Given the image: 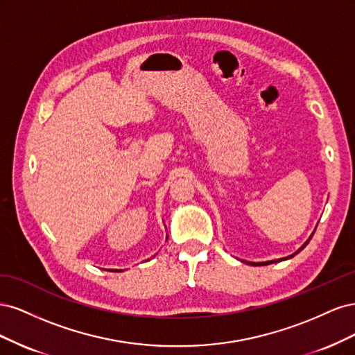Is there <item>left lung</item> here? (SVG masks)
<instances>
[{"mask_svg": "<svg viewBox=\"0 0 355 355\" xmlns=\"http://www.w3.org/2000/svg\"><path fill=\"white\" fill-rule=\"evenodd\" d=\"M309 240H311V239H309ZM309 240H308V241H306V243H305L302 247H300V249H299L296 253H299L300 250L305 249V245L309 243ZM296 253H295V254H296ZM292 256H293V254H292ZM292 256H288V257H292ZM286 259H287V257H286ZM272 262H278V261H271V262H259V263H254V262H247V263H249V265H268V263H272Z\"/></svg>", "mask_w": 355, "mask_h": 355, "instance_id": "left-lung-1", "label": "left lung"}]
</instances>
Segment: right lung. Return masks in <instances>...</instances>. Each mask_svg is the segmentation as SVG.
Listing matches in <instances>:
<instances>
[{"label":"right lung","instance_id":"add662e5","mask_svg":"<svg viewBox=\"0 0 355 355\" xmlns=\"http://www.w3.org/2000/svg\"><path fill=\"white\" fill-rule=\"evenodd\" d=\"M115 271H118V270H115Z\"/></svg>","mask_w":355,"mask_h":355}]
</instances>
